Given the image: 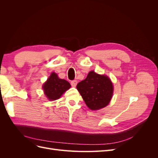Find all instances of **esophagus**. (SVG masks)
<instances>
[{
    "label": "esophagus",
    "instance_id": "1",
    "mask_svg": "<svg viewBox=\"0 0 158 158\" xmlns=\"http://www.w3.org/2000/svg\"><path fill=\"white\" fill-rule=\"evenodd\" d=\"M77 83H78V82H77V80H73L71 82V85L73 87H76V85H77Z\"/></svg>",
    "mask_w": 158,
    "mask_h": 158
}]
</instances>
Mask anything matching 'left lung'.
I'll list each match as a JSON object with an SVG mask.
<instances>
[{"instance_id": "obj_1", "label": "left lung", "mask_w": 158, "mask_h": 158, "mask_svg": "<svg viewBox=\"0 0 158 158\" xmlns=\"http://www.w3.org/2000/svg\"><path fill=\"white\" fill-rule=\"evenodd\" d=\"M76 88L91 110H98L106 107L113 94V85L107 76L90 71L86 78L79 82Z\"/></svg>"}]
</instances>
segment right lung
Listing matches in <instances>:
<instances>
[{"mask_svg": "<svg viewBox=\"0 0 158 158\" xmlns=\"http://www.w3.org/2000/svg\"><path fill=\"white\" fill-rule=\"evenodd\" d=\"M70 84L64 79H60L55 73H52L47 80L43 85L45 95L49 100L58 99L66 90L70 88Z\"/></svg>", "mask_w": 158, "mask_h": 158, "instance_id": "1", "label": "right lung"}]
</instances>
